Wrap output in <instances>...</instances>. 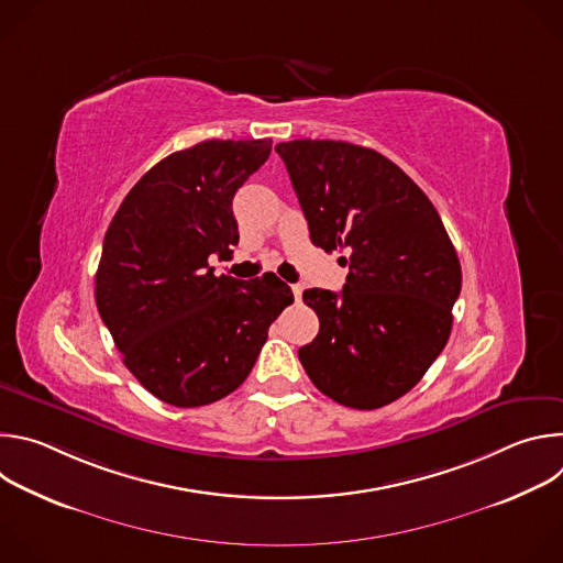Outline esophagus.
I'll return each instance as SVG.
<instances>
[{"label":"esophagus","mask_w":563,"mask_h":563,"mask_svg":"<svg viewBox=\"0 0 563 563\" xmlns=\"http://www.w3.org/2000/svg\"><path fill=\"white\" fill-rule=\"evenodd\" d=\"M291 291H294V298L300 300V296H302V285H298V283L291 285Z\"/></svg>","instance_id":"1"}]
</instances>
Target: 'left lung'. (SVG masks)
Wrapping results in <instances>:
<instances>
[{
  "label": "left lung",
  "instance_id": "1",
  "mask_svg": "<svg viewBox=\"0 0 563 563\" xmlns=\"http://www.w3.org/2000/svg\"><path fill=\"white\" fill-rule=\"evenodd\" d=\"M311 243L341 250V294L305 289L320 330L298 358L336 404L376 410L410 391L443 352L461 265L430 198L374 148L336 140L276 144Z\"/></svg>",
  "mask_w": 563,
  "mask_h": 563
}]
</instances>
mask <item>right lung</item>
<instances>
[{"label":"right lung","mask_w":563,"mask_h":563,"mask_svg":"<svg viewBox=\"0 0 563 563\" xmlns=\"http://www.w3.org/2000/svg\"><path fill=\"white\" fill-rule=\"evenodd\" d=\"M272 140H207L151 167L115 211L96 302L129 372L159 400L200 408L243 383L280 311L287 283L216 276L211 256L238 245L233 196Z\"/></svg>","instance_id":"right-lung-1"}]
</instances>
